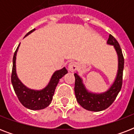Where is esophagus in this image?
<instances>
[{"label":"esophagus","instance_id":"1","mask_svg":"<svg viewBox=\"0 0 134 134\" xmlns=\"http://www.w3.org/2000/svg\"><path fill=\"white\" fill-rule=\"evenodd\" d=\"M78 67H79V65H78L77 63L76 62H71L68 65V70L71 72H74L75 71L76 69H77Z\"/></svg>","mask_w":134,"mask_h":134}]
</instances>
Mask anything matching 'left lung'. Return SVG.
<instances>
[{"label":"left lung","mask_w":134,"mask_h":134,"mask_svg":"<svg viewBox=\"0 0 134 134\" xmlns=\"http://www.w3.org/2000/svg\"><path fill=\"white\" fill-rule=\"evenodd\" d=\"M107 44L113 46L118 58V68L114 82L106 91L101 93L90 92L84 85L82 78L74 74L75 86L74 92L78 103L83 108L90 111H102L108 108L113 103L120 91L122 85V75L124 69V57L119 43L111 35L107 41Z\"/></svg>","instance_id":"8db88e82"}]
</instances>
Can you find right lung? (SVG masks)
Segmentation results:
<instances>
[{
    "mask_svg": "<svg viewBox=\"0 0 134 134\" xmlns=\"http://www.w3.org/2000/svg\"><path fill=\"white\" fill-rule=\"evenodd\" d=\"M35 28L30 30L26 35L28 36L31 32H34ZM20 44H19L13 57V67L12 73V83L18 99L22 105L30 110H41L46 108L51 103L55 89L61 78L68 72L65 67L57 70L53 74L48 85L42 90H32L26 87L18 77L16 70V53Z\"/></svg>",
    "mask_w": 134,
    "mask_h": 134,
    "instance_id": "right-lung-1",
    "label": "right lung"
}]
</instances>
